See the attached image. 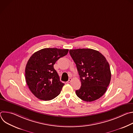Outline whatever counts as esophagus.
<instances>
[{"label":"esophagus","mask_w":133,"mask_h":133,"mask_svg":"<svg viewBox=\"0 0 133 133\" xmlns=\"http://www.w3.org/2000/svg\"><path fill=\"white\" fill-rule=\"evenodd\" d=\"M71 81H72V78H69V80L66 82L67 84H69V83H70L71 82Z\"/></svg>","instance_id":"34e87169"}]
</instances>
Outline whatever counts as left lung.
<instances>
[{
	"label": "left lung",
	"mask_w": 133,
	"mask_h": 133,
	"mask_svg": "<svg viewBox=\"0 0 133 133\" xmlns=\"http://www.w3.org/2000/svg\"><path fill=\"white\" fill-rule=\"evenodd\" d=\"M69 54L76 65L82 85L76 90L82 100L90 102L105 93L111 79L109 65L98 51L89 48L70 49Z\"/></svg>",
	"instance_id": "1"
}]
</instances>
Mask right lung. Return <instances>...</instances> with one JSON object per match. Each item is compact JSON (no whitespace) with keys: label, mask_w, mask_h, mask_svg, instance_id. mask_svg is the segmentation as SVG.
<instances>
[{"label":"right lung","mask_w":133,"mask_h":133,"mask_svg":"<svg viewBox=\"0 0 133 133\" xmlns=\"http://www.w3.org/2000/svg\"><path fill=\"white\" fill-rule=\"evenodd\" d=\"M67 49L44 48L35 52L29 59L25 68L27 84L38 98L50 101L57 96L65 85L61 82L54 65L66 55Z\"/></svg>","instance_id":"1"}]
</instances>
